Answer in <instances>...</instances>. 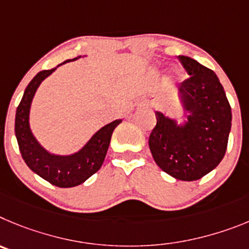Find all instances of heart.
<instances>
[{
  "label": "heart",
  "mask_w": 249,
  "mask_h": 249,
  "mask_svg": "<svg viewBox=\"0 0 249 249\" xmlns=\"http://www.w3.org/2000/svg\"><path fill=\"white\" fill-rule=\"evenodd\" d=\"M172 74H174V75H172V77H174L175 79H176V78H178V77H180V71H178V69H175V71H174V73H172Z\"/></svg>",
  "instance_id": "obj_1"
}]
</instances>
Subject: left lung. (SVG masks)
<instances>
[{
  "instance_id": "obj_1",
  "label": "left lung",
  "mask_w": 249,
  "mask_h": 249,
  "mask_svg": "<svg viewBox=\"0 0 249 249\" xmlns=\"http://www.w3.org/2000/svg\"><path fill=\"white\" fill-rule=\"evenodd\" d=\"M178 59L190 75L178 86L187 119L178 124L155 111L156 126L150 134L149 147L162 171L178 180L196 181L222 161L232 111L213 71L186 55H178Z\"/></svg>"
}]
</instances>
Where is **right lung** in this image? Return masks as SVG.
Segmentation results:
<instances>
[{
  "label": "right lung",
  "mask_w": 249,
  "mask_h": 249,
  "mask_svg": "<svg viewBox=\"0 0 249 249\" xmlns=\"http://www.w3.org/2000/svg\"><path fill=\"white\" fill-rule=\"evenodd\" d=\"M75 59L78 58L68 59L62 64ZM59 66H57V68ZM57 68L39 71L27 86L16 111L15 133L22 158L33 172L58 187H74L88 180L102 167L110 144L111 134L123 120H114L103 126L79 151L71 155H55L47 151L32 134L30 126V110L39 84Z\"/></svg>",
  "instance_id": "right-lung-1"
}]
</instances>
